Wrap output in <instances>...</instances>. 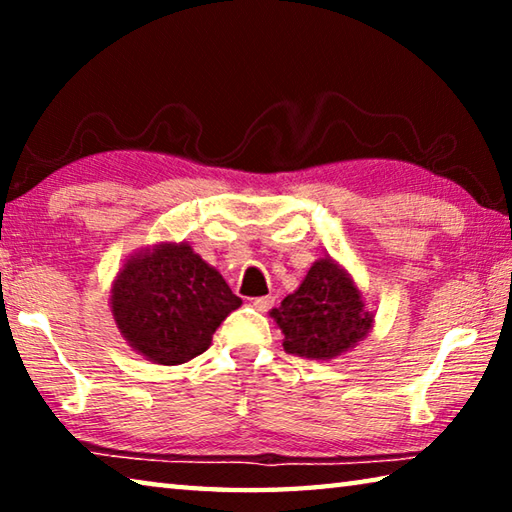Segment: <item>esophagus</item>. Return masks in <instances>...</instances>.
<instances>
[{
    "label": "esophagus",
    "instance_id": "obj_1",
    "mask_svg": "<svg viewBox=\"0 0 512 512\" xmlns=\"http://www.w3.org/2000/svg\"><path fill=\"white\" fill-rule=\"evenodd\" d=\"M273 302H275L273 296H262V298H255V300H253V307H255L257 311H262V314H264V311H268V309L273 307Z\"/></svg>",
    "mask_w": 512,
    "mask_h": 512
}]
</instances>
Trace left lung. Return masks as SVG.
Returning a JSON list of instances; mask_svg holds the SVG:
<instances>
[{"label":"left lung","instance_id":"1","mask_svg":"<svg viewBox=\"0 0 512 512\" xmlns=\"http://www.w3.org/2000/svg\"><path fill=\"white\" fill-rule=\"evenodd\" d=\"M271 318L282 329L284 350L314 361L357 348L375 323L354 277L332 257L316 259L300 287L271 309Z\"/></svg>","mask_w":512,"mask_h":512}]
</instances>
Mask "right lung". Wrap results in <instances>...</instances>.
<instances>
[{
    "label": "right lung",
    "instance_id": "obj_1",
    "mask_svg": "<svg viewBox=\"0 0 512 512\" xmlns=\"http://www.w3.org/2000/svg\"><path fill=\"white\" fill-rule=\"evenodd\" d=\"M237 307L241 298L187 241L137 250L110 287V311L124 341L158 366L203 354Z\"/></svg>",
    "mask_w": 512,
    "mask_h": 512
}]
</instances>
